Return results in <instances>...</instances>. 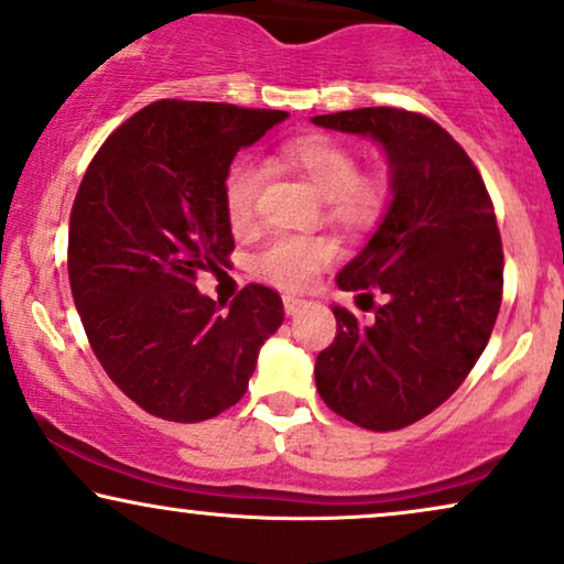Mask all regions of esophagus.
<instances>
[{
    "instance_id": "34e87169",
    "label": "esophagus",
    "mask_w": 564,
    "mask_h": 564,
    "mask_svg": "<svg viewBox=\"0 0 564 564\" xmlns=\"http://www.w3.org/2000/svg\"><path fill=\"white\" fill-rule=\"evenodd\" d=\"M282 303H284V313H288V316H295V313L305 305V300L295 295H284Z\"/></svg>"
}]
</instances>
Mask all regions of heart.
I'll return each mask as SVG.
<instances>
[{"mask_svg": "<svg viewBox=\"0 0 564 564\" xmlns=\"http://www.w3.org/2000/svg\"><path fill=\"white\" fill-rule=\"evenodd\" d=\"M282 167L297 173L313 192L324 196L326 215L345 230H365L383 215L391 186L383 173L357 171V155L339 139L328 134H305L280 148ZM264 175L253 163L240 160L225 175L223 204L230 228L253 230L259 215V194ZM332 240L318 236H282L267 243L251 259V272L259 280L284 290H303L332 264Z\"/></svg>", "mask_w": 564, "mask_h": 564, "instance_id": "heart-1", "label": "heart"}]
</instances>
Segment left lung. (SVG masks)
<instances>
[{
	"label": "left lung",
	"instance_id": "8db88e82",
	"mask_svg": "<svg viewBox=\"0 0 564 564\" xmlns=\"http://www.w3.org/2000/svg\"><path fill=\"white\" fill-rule=\"evenodd\" d=\"M313 123L372 137L391 163L389 212L336 276L383 305L368 324L334 305L336 336L316 357L326 406L389 433L441 406L485 352L502 303L495 207L471 158L427 116L378 106Z\"/></svg>",
	"mask_w": 564,
	"mask_h": 564
}]
</instances>
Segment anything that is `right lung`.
<instances>
[{
	"label": "right lung",
	"mask_w": 564,
	"mask_h": 564,
	"mask_svg": "<svg viewBox=\"0 0 564 564\" xmlns=\"http://www.w3.org/2000/svg\"><path fill=\"white\" fill-rule=\"evenodd\" d=\"M284 111L158 100L100 144L69 217L67 269L87 341L108 378L167 422L238 404L284 321L282 297L246 284L223 313L196 274L230 264L223 186L240 148Z\"/></svg>",
	"instance_id": "obj_1"
}]
</instances>
